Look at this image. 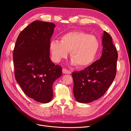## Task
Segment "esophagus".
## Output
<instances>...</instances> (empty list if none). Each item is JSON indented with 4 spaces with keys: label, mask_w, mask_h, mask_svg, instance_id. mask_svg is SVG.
I'll return each mask as SVG.
<instances>
[{
    "label": "esophagus",
    "mask_w": 131,
    "mask_h": 131,
    "mask_svg": "<svg viewBox=\"0 0 131 131\" xmlns=\"http://www.w3.org/2000/svg\"><path fill=\"white\" fill-rule=\"evenodd\" d=\"M62 72L63 74H71V72L70 70L65 69V68H63L62 70Z\"/></svg>",
    "instance_id": "1"
}]
</instances>
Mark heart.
I'll return each instance as SVG.
<instances>
[{
    "label": "heart",
    "mask_w": 131,
    "mask_h": 131,
    "mask_svg": "<svg viewBox=\"0 0 131 131\" xmlns=\"http://www.w3.org/2000/svg\"><path fill=\"white\" fill-rule=\"evenodd\" d=\"M100 46V40L96 37L82 31H73L62 35L61 41L52 40L50 49L54 62L66 58L70 52L71 63L83 68L93 63Z\"/></svg>",
    "instance_id": "obj_1"
}]
</instances>
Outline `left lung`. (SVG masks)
I'll return each mask as SVG.
<instances>
[{
	"label": "left lung",
	"mask_w": 131,
	"mask_h": 131,
	"mask_svg": "<svg viewBox=\"0 0 131 131\" xmlns=\"http://www.w3.org/2000/svg\"><path fill=\"white\" fill-rule=\"evenodd\" d=\"M100 59L85 69L72 73L73 93L77 101L88 103L104 95L112 84L116 73L118 54L112 38L104 31Z\"/></svg>",
	"instance_id": "obj_1"
}]
</instances>
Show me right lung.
<instances>
[{
	"label": "right lung",
	"mask_w": 131,
	"mask_h": 131,
	"mask_svg": "<svg viewBox=\"0 0 131 131\" xmlns=\"http://www.w3.org/2000/svg\"><path fill=\"white\" fill-rule=\"evenodd\" d=\"M55 27L51 22L31 23L19 34L13 52L16 80L28 97L42 103L52 100L53 82L62 74L61 67L50 58Z\"/></svg>",
	"instance_id": "add662e5"
}]
</instances>
